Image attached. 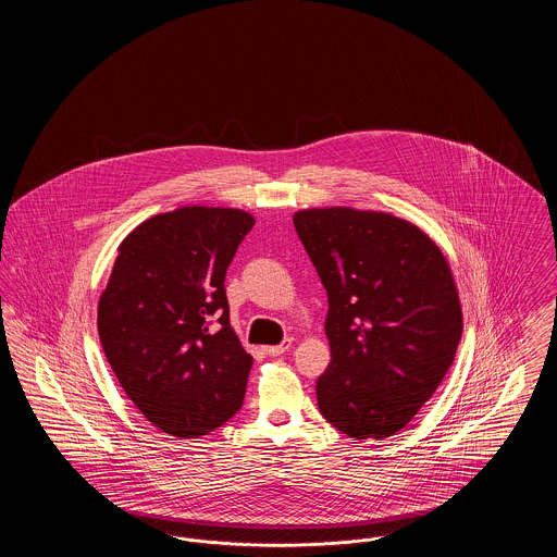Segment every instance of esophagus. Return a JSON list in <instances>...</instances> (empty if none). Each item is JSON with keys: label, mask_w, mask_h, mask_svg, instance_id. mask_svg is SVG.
Returning a JSON list of instances; mask_svg holds the SVG:
<instances>
[{"label": "esophagus", "mask_w": 557, "mask_h": 557, "mask_svg": "<svg viewBox=\"0 0 557 557\" xmlns=\"http://www.w3.org/2000/svg\"><path fill=\"white\" fill-rule=\"evenodd\" d=\"M290 346L292 341L288 338V341H284L282 345L267 346L265 352L269 355V357H280V355H284V352H286Z\"/></svg>", "instance_id": "esophagus-1"}]
</instances>
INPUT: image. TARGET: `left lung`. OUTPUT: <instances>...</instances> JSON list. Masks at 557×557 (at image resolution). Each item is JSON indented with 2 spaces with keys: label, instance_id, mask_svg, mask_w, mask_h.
Returning a JSON list of instances; mask_svg holds the SVG:
<instances>
[{
  "label": "left lung",
  "instance_id": "obj_1",
  "mask_svg": "<svg viewBox=\"0 0 557 557\" xmlns=\"http://www.w3.org/2000/svg\"><path fill=\"white\" fill-rule=\"evenodd\" d=\"M294 227L327 292L321 416L350 438L409 424L449 371L461 307L441 248L388 212L311 209Z\"/></svg>",
  "mask_w": 557,
  "mask_h": 557
}]
</instances>
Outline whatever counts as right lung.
Instances as JSON below:
<instances>
[{"mask_svg": "<svg viewBox=\"0 0 557 557\" xmlns=\"http://www.w3.org/2000/svg\"><path fill=\"white\" fill-rule=\"evenodd\" d=\"M255 219L184 207L137 225L98 305V332L119 384L148 422L205 436L244 403L252 357L230 325L225 273Z\"/></svg>", "mask_w": 557, "mask_h": 557, "instance_id": "1", "label": "right lung"}]
</instances>
